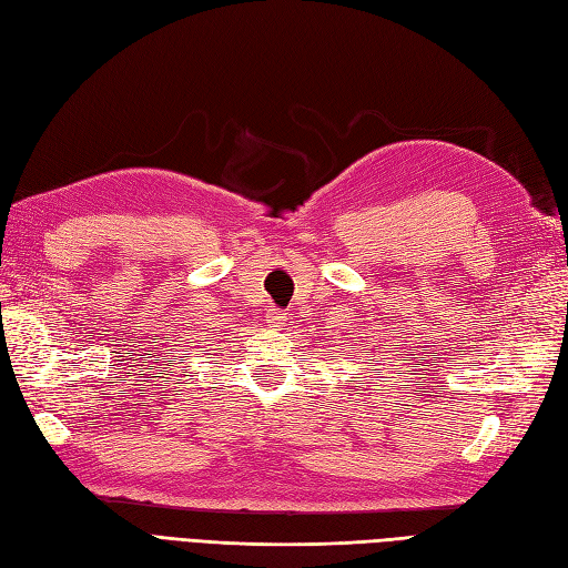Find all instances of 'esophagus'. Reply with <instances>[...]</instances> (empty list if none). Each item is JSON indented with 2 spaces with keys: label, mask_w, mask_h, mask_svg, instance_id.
<instances>
[{
  "label": "esophagus",
  "mask_w": 568,
  "mask_h": 568,
  "mask_svg": "<svg viewBox=\"0 0 568 568\" xmlns=\"http://www.w3.org/2000/svg\"><path fill=\"white\" fill-rule=\"evenodd\" d=\"M267 317H270L272 327H276V329H284V325H286V321H288V315H286L284 311H280V308H272V311L267 313Z\"/></svg>",
  "instance_id": "esophagus-1"
}]
</instances>
